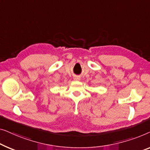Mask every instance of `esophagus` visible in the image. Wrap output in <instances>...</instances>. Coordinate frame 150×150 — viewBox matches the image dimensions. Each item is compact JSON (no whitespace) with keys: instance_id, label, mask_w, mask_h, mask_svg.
Instances as JSON below:
<instances>
[{"instance_id":"obj_1","label":"esophagus","mask_w":150,"mask_h":150,"mask_svg":"<svg viewBox=\"0 0 150 150\" xmlns=\"http://www.w3.org/2000/svg\"><path fill=\"white\" fill-rule=\"evenodd\" d=\"M74 79H76V80H79V77H75Z\"/></svg>"}]
</instances>
